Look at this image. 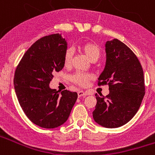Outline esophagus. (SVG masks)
I'll use <instances>...</instances> for the list:
<instances>
[{
	"label": "esophagus",
	"mask_w": 155,
	"mask_h": 155,
	"mask_svg": "<svg viewBox=\"0 0 155 155\" xmlns=\"http://www.w3.org/2000/svg\"><path fill=\"white\" fill-rule=\"evenodd\" d=\"M87 94H88V92H87V91H78V97L84 96V95H87Z\"/></svg>",
	"instance_id": "esophagus-1"
}]
</instances>
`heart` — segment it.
<instances>
[{
    "instance_id": "obj_1",
    "label": "heart",
    "mask_w": 155,
    "mask_h": 155,
    "mask_svg": "<svg viewBox=\"0 0 155 155\" xmlns=\"http://www.w3.org/2000/svg\"><path fill=\"white\" fill-rule=\"evenodd\" d=\"M79 50H81L83 53L87 56V57L91 61H96L100 56L99 47L96 44L91 42H84L78 45ZM71 58H72V51L70 49H68L64 53V64L68 67L71 64ZM92 79V77L89 74L81 73L78 72L72 76V81L74 84L81 86L85 87L88 84V82Z\"/></svg>"
}]
</instances>
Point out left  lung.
I'll return each instance as SVG.
<instances>
[{"label":"left lung","mask_w":155,"mask_h":155,"mask_svg":"<svg viewBox=\"0 0 155 155\" xmlns=\"http://www.w3.org/2000/svg\"><path fill=\"white\" fill-rule=\"evenodd\" d=\"M106 63L98 85H109V94H95L93 118L106 128H116L135 116L145 94L142 66L135 53L119 39L105 43Z\"/></svg>","instance_id":"obj_1"}]
</instances>
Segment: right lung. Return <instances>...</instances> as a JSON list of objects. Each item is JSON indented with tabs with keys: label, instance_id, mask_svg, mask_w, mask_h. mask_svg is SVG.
Masks as SVG:
<instances>
[{
	"label": "right lung",
	"instance_id": "right-lung-1",
	"mask_svg": "<svg viewBox=\"0 0 155 155\" xmlns=\"http://www.w3.org/2000/svg\"><path fill=\"white\" fill-rule=\"evenodd\" d=\"M67 42L58 33L38 39L18 64L14 85L25 114L34 124L53 129L64 124L70 116L77 92L64 90L60 94L49 86L53 74L64 68Z\"/></svg>",
	"mask_w": 155,
	"mask_h": 155
}]
</instances>
